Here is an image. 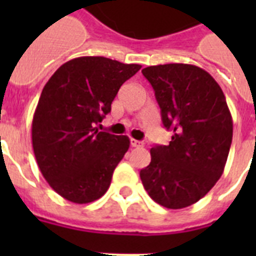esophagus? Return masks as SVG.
<instances>
[{"label":"esophagus","instance_id":"obj_1","mask_svg":"<svg viewBox=\"0 0 256 256\" xmlns=\"http://www.w3.org/2000/svg\"><path fill=\"white\" fill-rule=\"evenodd\" d=\"M130 144H132V148H140V146H144V144H142L140 140H134V138H132V140H130Z\"/></svg>","mask_w":256,"mask_h":256}]
</instances>
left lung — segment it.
Masks as SVG:
<instances>
[{"instance_id": "8db88e82", "label": "left lung", "mask_w": 256, "mask_h": 256, "mask_svg": "<svg viewBox=\"0 0 256 256\" xmlns=\"http://www.w3.org/2000/svg\"><path fill=\"white\" fill-rule=\"evenodd\" d=\"M142 74L156 92L164 126L172 136L168 146L152 148V162L140 170V180L160 206H191L224 170L232 140L226 96L198 66L166 64L144 68Z\"/></svg>"}]
</instances>
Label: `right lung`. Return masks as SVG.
<instances>
[{
  "label": "right lung",
  "instance_id": "right-lung-1",
  "mask_svg": "<svg viewBox=\"0 0 256 256\" xmlns=\"http://www.w3.org/2000/svg\"><path fill=\"white\" fill-rule=\"evenodd\" d=\"M104 57L70 60L46 82L32 124L38 168L62 198L84 204L108 191L130 146L126 136L98 132L120 88L140 69Z\"/></svg>",
  "mask_w": 256,
  "mask_h": 256
}]
</instances>
